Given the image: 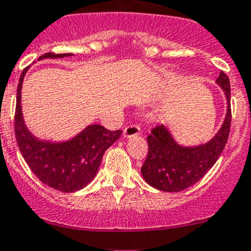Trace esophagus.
Returning <instances> with one entry per match:
<instances>
[{
	"label": "esophagus",
	"mask_w": 251,
	"mask_h": 251,
	"mask_svg": "<svg viewBox=\"0 0 251 251\" xmlns=\"http://www.w3.org/2000/svg\"><path fill=\"white\" fill-rule=\"evenodd\" d=\"M141 133V127L138 125H128L124 128V137H133Z\"/></svg>",
	"instance_id": "1"
}]
</instances>
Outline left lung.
<instances>
[{"label": "left lung", "mask_w": 251, "mask_h": 251, "mask_svg": "<svg viewBox=\"0 0 251 251\" xmlns=\"http://www.w3.org/2000/svg\"><path fill=\"white\" fill-rule=\"evenodd\" d=\"M216 82L227 98V115L217 135L209 143L186 148L174 141L164 125L151 128L147 137L148 155L142 165V176L148 184L164 192H181L201 181L221 155L231 128V86L229 78L220 73Z\"/></svg>", "instance_id": "obj_1"}]
</instances>
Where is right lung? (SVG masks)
<instances>
[{
	"label": "right lung",
	"instance_id": "1",
	"mask_svg": "<svg viewBox=\"0 0 251 251\" xmlns=\"http://www.w3.org/2000/svg\"><path fill=\"white\" fill-rule=\"evenodd\" d=\"M70 53L47 52L42 58H62ZM27 68L23 70L17 88L14 132L23 158L42 183L64 193L87 186L97 174L103 154L121 136L123 131H110L102 125H91L80 135L64 143L39 141L25 127L20 105L22 82Z\"/></svg>",
	"mask_w": 251,
	"mask_h": 251
}]
</instances>
